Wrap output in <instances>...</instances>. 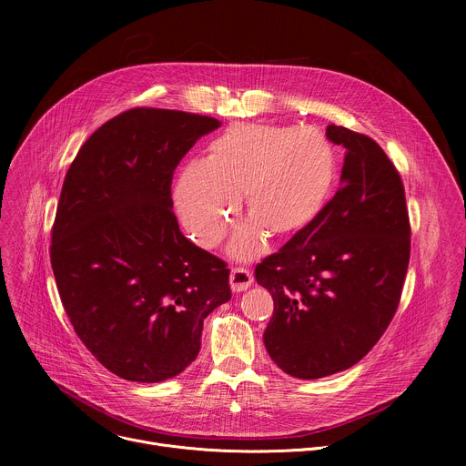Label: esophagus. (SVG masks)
<instances>
[{
	"mask_svg": "<svg viewBox=\"0 0 466 466\" xmlns=\"http://www.w3.org/2000/svg\"><path fill=\"white\" fill-rule=\"evenodd\" d=\"M252 284V275L250 271L243 269V268H232L230 271V288L232 291H245L248 289Z\"/></svg>",
	"mask_w": 466,
	"mask_h": 466,
	"instance_id": "34e87169",
	"label": "esophagus"
}]
</instances>
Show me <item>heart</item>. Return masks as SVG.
Returning <instances> with one entry per match:
<instances>
[{"instance_id":"1","label":"heart","mask_w":466,"mask_h":466,"mask_svg":"<svg viewBox=\"0 0 466 466\" xmlns=\"http://www.w3.org/2000/svg\"><path fill=\"white\" fill-rule=\"evenodd\" d=\"M338 178V153L317 128L234 123L216 137L203 162H191L173 187L177 214L205 247L227 236L243 195V223L230 245L236 259L265 252L268 236L291 239L322 214Z\"/></svg>"}]
</instances>
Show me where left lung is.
Here are the masks:
<instances>
[{
    "label": "left lung",
    "mask_w": 466,
    "mask_h": 466,
    "mask_svg": "<svg viewBox=\"0 0 466 466\" xmlns=\"http://www.w3.org/2000/svg\"><path fill=\"white\" fill-rule=\"evenodd\" d=\"M326 138L347 149L341 187L254 271L275 300L265 349L300 380L347 370L378 343L400 302L411 248L404 184L383 149L338 125L326 127Z\"/></svg>",
    "instance_id": "8db88e82"
}]
</instances>
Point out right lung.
I'll list each match as a JSON object with an SVG mask.
<instances>
[{
    "mask_svg": "<svg viewBox=\"0 0 466 466\" xmlns=\"http://www.w3.org/2000/svg\"><path fill=\"white\" fill-rule=\"evenodd\" d=\"M216 117L132 108L83 144L66 173L51 268L76 334L116 376L157 383L201 350L203 320L232 293L227 263L193 245L171 178Z\"/></svg>",
    "mask_w": 466,
    "mask_h": 466,
    "instance_id": "obj_1",
    "label": "right lung"
}]
</instances>
